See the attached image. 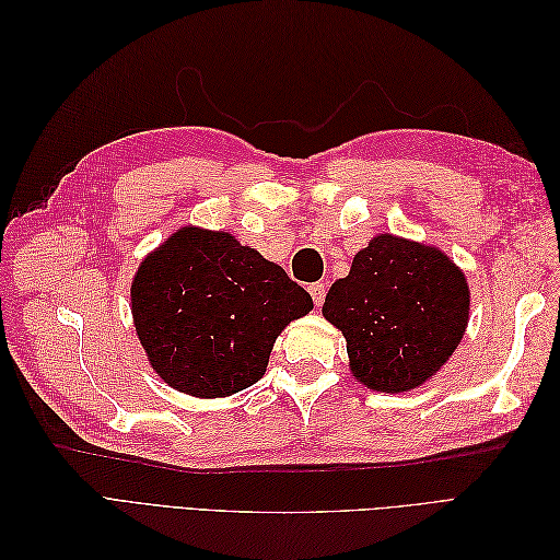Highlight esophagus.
Listing matches in <instances>:
<instances>
[{"label": "esophagus", "instance_id": "esophagus-1", "mask_svg": "<svg viewBox=\"0 0 560 560\" xmlns=\"http://www.w3.org/2000/svg\"><path fill=\"white\" fill-rule=\"evenodd\" d=\"M325 290H327L325 282H313V284L308 287V292H311V296H313V303H315L317 308L322 306V303H325Z\"/></svg>", "mask_w": 560, "mask_h": 560}]
</instances>
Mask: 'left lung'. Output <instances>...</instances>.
Returning <instances> with one entry per match:
<instances>
[{
	"mask_svg": "<svg viewBox=\"0 0 560 560\" xmlns=\"http://www.w3.org/2000/svg\"><path fill=\"white\" fill-rule=\"evenodd\" d=\"M322 315L343 331L352 376L395 395L436 376L463 341L469 287L442 249L381 233L331 284Z\"/></svg>",
	"mask_w": 560,
	"mask_h": 560,
	"instance_id": "8db88e82",
	"label": "left lung"
}]
</instances>
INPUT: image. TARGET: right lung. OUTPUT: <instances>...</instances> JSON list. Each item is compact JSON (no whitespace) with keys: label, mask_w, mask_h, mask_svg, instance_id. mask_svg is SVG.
<instances>
[{"label":"right lung","mask_w":560,"mask_h":560,"mask_svg":"<svg viewBox=\"0 0 560 560\" xmlns=\"http://www.w3.org/2000/svg\"><path fill=\"white\" fill-rule=\"evenodd\" d=\"M130 303L149 364L200 399L257 383L280 331L313 311L311 294L278 264L198 226L179 229L140 264Z\"/></svg>","instance_id":"obj_1"}]
</instances>
